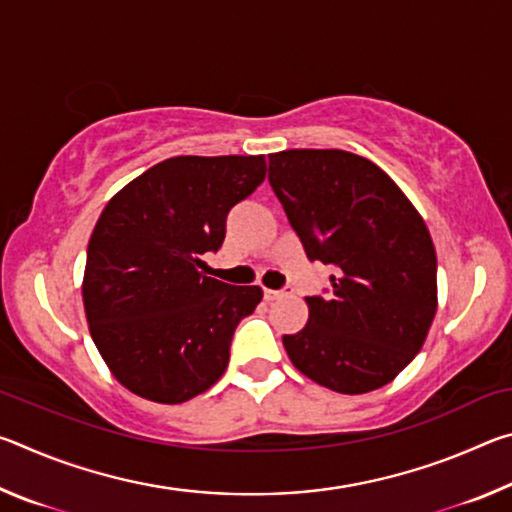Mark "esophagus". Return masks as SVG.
<instances>
[{
	"label": "esophagus",
	"mask_w": 512,
	"mask_h": 512,
	"mask_svg": "<svg viewBox=\"0 0 512 512\" xmlns=\"http://www.w3.org/2000/svg\"><path fill=\"white\" fill-rule=\"evenodd\" d=\"M287 293H291V289H280V291H275V289H264V300H266V302L280 300L282 296H287Z\"/></svg>",
	"instance_id": "esophagus-1"
}]
</instances>
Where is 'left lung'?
<instances>
[{"label": "left lung", "instance_id": "8db88e82", "mask_svg": "<svg viewBox=\"0 0 512 512\" xmlns=\"http://www.w3.org/2000/svg\"><path fill=\"white\" fill-rule=\"evenodd\" d=\"M268 183L311 262L332 264V291L284 334L289 359L329 391L359 395L393 381L420 352L438 307L436 248L388 173L339 149L268 155Z\"/></svg>", "mask_w": 512, "mask_h": 512}]
</instances>
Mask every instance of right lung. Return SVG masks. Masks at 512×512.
I'll return each instance as SVG.
<instances>
[{
    "mask_svg": "<svg viewBox=\"0 0 512 512\" xmlns=\"http://www.w3.org/2000/svg\"><path fill=\"white\" fill-rule=\"evenodd\" d=\"M266 178L264 155H178L110 198L88 244L83 305L92 341L128 391L160 404L205 393L232 334L262 300L203 273L225 219Z\"/></svg>",
    "mask_w": 512,
    "mask_h": 512,
    "instance_id": "add662e5",
    "label": "right lung"
}]
</instances>
